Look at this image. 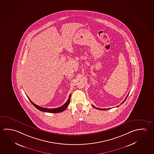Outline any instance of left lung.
Returning <instances> with one entry per match:
<instances>
[{
    "label": "left lung",
    "instance_id": "1",
    "mask_svg": "<svg viewBox=\"0 0 154 154\" xmlns=\"http://www.w3.org/2000/svg\"><path fill=\"white\" fill-rule=\"evenodd\" d=\"M128 95H129V93H128V94H127V97H126V98H125V100H124V101H122V103H121V104H122V103H124V102H125V100H126V99H127V97H128ZM92 106H93V107H94V108H95V109H99V110H103H103H106V109H99V108H97V107H95V106H93V105H92Z\"/></svg>",
    "mask_w": 154,
    "mask_h": 154
}]
</instances>
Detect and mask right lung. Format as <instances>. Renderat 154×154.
Masks as SVG:
<instances>
[{
	"instance_id": "obj_1",
	"label": "right lung",
	"mask_w": 154,
	"mask_h": 154,
	"mask_svg": "<svg viewBox=\"0 0 154 154\" xmlns=\"http://www.w3.org/2000/svg\"><path fill=\"white\" fill-rule=\"evenodd\" d=\"M70 97H71V94H70V96L69 97L68 100H67V101L66 102V103H64L63 105L61 106V107H59L57 108H55V109H47V108H44V107H42L40 106H38L36 105V104L34 103L33 102L31 101L30 99L28 97V98L29 99V100H30V102L32 103L33 104L34 106H35L36 109H38V110L40 111H42V112H48V113H60L61 112H63L64 110H65L67 107L68 106L70 101Z\"/></svg>"
}]
</instances>
